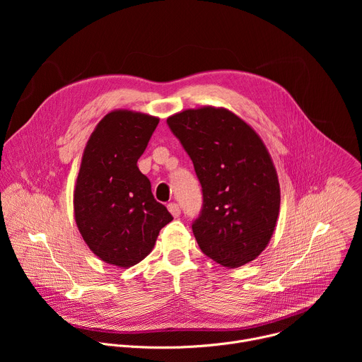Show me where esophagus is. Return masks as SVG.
I'll list each match as a JSON object with an SVG mask.
<instances>
[{"instance_id": "obj_1", "label": "esophagus", "mask_w": 362, "mask_h": 362, "mask_svg": "<svg viewBox=\"0 0 362 362\" xmlns=\"http://www.w3.org/2000/svg\"><path fill=\"white\" fill-rule=\"evenodd\" d=\"M168 209L172 214V216H175V218H177L180 215V208H179L177 203H169L168 204Z\"/></svg>"}]
</instances>
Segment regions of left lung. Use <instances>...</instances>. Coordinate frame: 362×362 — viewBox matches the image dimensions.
I'll list each match as a JSON object with an SVG mask.
<instances>
[{"instance_id":"1","label":"left lung","mask_w":362,"mask_h":362,"mask_svg":"<svg viewBox=\"0 0 362 362\" xmlns=\"http://www.w3.org/2000/svg\"><path fill=\"white\" fill-rule=\"evenodd\" d=\"M202 185L203 209L192 229L202 252L239 268L268 246L281 189L271 154L245 120L223 107L187 109L168 117Z\"/></svg>"}]
</instances>
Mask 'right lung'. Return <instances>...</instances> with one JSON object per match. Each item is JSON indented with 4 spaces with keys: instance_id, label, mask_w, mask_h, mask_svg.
<instances>
[{
    "instance_id": "1",
    "label": "right lung",
    "mask_w": 362,
    "mask_h": 362,
    "mask_svg": "<svg viewBox=\"0 0 362 362\" xmlns=\"http://www.w3.org/2000/svg\"><path fill=\"white\" fill-rule=\"evenodd\" d=\"M158 124L159 117L113 110L98 122L83 151L74 219L90 250L113 267L130 268L144 259L173 219L137 168Z\"/></svg>"
}]
</instances>
